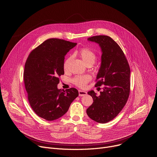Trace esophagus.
<instances>
[{
  "label": "esophagus",
  "mask_w": 157,
  "mask_h": 157,
  "mask_svg": "<svg viewBox=\"0 0 157 157\" xmlns=\"http://www.w3.org/2000/svg\"><path fill=\"white\" fill-rule=\"evenodd\" d=\"M87 94V92L84 91H81V90H79V96H84Z\"/></svg>",
  "instance_id": "34e87169"
}]
</instances>
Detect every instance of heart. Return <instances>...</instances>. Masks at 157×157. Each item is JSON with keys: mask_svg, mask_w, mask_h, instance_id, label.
Masks as SVG:
<instances>
[{"mask_svg": "<svg viewBox=\"0 0 157 157\" xmlns=\"http://www.w3.org/2000/svg\"><path fill=\"white\" fill-rule=\"evenodd\" d=\"M78 55L82 59L84 62L87 64H93L95 62L97 55L96 53L88 48H81L78 52ZM73 59L72 56L67 57L63 63V68L64 71H68L69 69L70 63ZM92 78L90 75H77L72 79V82L75 86L80 88H84L86 87L87 83L91 81Z\"/></svg>", "mask_w": 157, "mask_h": 157, "instance_id": "heart-1", "label": "heart"}]
</instances>
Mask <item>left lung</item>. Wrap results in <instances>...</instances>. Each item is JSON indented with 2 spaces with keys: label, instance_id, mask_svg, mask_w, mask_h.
Segmentation results:
<instances>
[{
  "label": "left lung",
  "instance_id": "8db88e82",
  "mask_svg": "<svg viewBox=\"0 0 157 157\" xmlns=\"http://www.w3.org/2000/svg\"><path fill=\"white\" fill-rule=\"evenodd\" d=\"M88 40L98 43L101 48V65L95 86H104L99 96L93 91L87 93L94 102L86 113L92 120L105 124L114 119L127 103L130 91V70L122 50L113 38L97 35Z\"/></svg>",
  "mask_w": 157,
  "mask_h": 157
}]
</instances>
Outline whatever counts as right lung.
I'll use <instances>...</instances> for the list:
<instances>
[{"instance_id": "obj_1", "label": "right lung", "mask_w": 157, "mask_h": 157, "mask_svg": "<svg viewBox=\"0 0 157 157\" xmlns=\"http://www.w3.org/2000/svg\"><path fill=\"white\" fill-rule=\"evenodd\" d=\"M77 44L58 38L43 42L29 54L24 80L29 104L39 117L48 121L65 114L78 96L76 89H58L59 77L64 75V56Z\"/></svg>"}]
</instances>
